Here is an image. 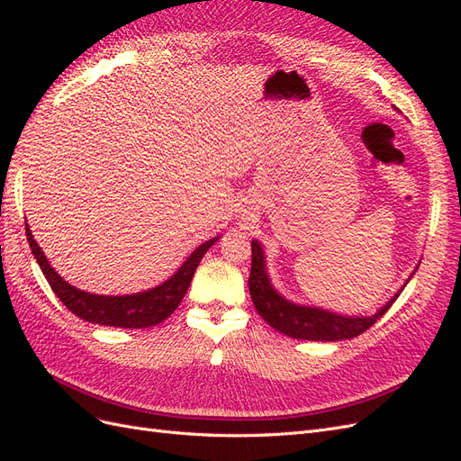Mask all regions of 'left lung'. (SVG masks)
<instances>
[{"label":"left lung","instance_id":"1","mask_svg":"<svg viewBox=\"0 0 461 461\" xmlns=\"http://www.w3.org/2000/svg\"><path fill=\"white\" fill-rule=\"evenodd\" d=\"M408 281L403 283V286L408 285ZM248 286L258 313L267 321L273 329L286 334L290 339L321 342H337L359 337L361 332H366L371 325L376 323V319H381L388 312L390 305L396 302L400 292L403 290L402 286L396 294L371 317L339 315L321 308L292 303L273 288L267 269H265L263 249L258 240H252V271H249Z\"/></svg>","mask_w":461,"mask_h":461}]
</instances>
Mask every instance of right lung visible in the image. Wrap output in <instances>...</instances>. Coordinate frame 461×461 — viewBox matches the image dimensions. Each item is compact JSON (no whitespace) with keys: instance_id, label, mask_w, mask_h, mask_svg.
<instances>
[{"instance_id":"obj_1","label":"right lung","mask_w":461,"mask_h":461,"mask_svg":"<svg viewBox=\"0 0 461 461\" xmlns=\"http://www.w3.org/2000/svg\"><path fill=\"white\" fill-rule=\"evenodd\" d=\"M24 227L26 240L31 244V249L41 273H44L46 281L55 292V296L63 302V305H67V310L73 312L77 317L88 321V323L121 329H146L158 325L169 317L178 308V303L183 302L192 283L194 271L198 269L202 258L205 256L207 249L219 240V236H215V239L198 246L188 256V259L180 265V269L156 288H149L146 292H138V294L129 296H100L78 290L77 286L68 285L63 276H59L58 271H55L46 259L38 242L34 240L29 225Z\"/></svg>"}]
</instances>
